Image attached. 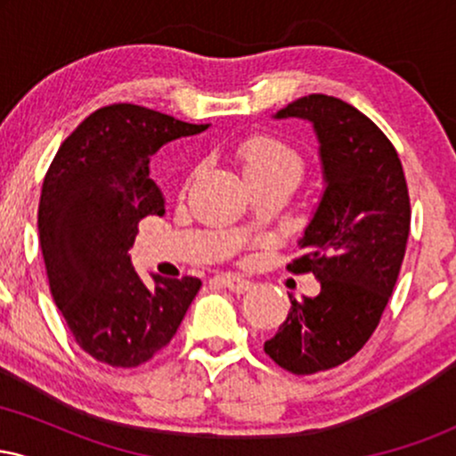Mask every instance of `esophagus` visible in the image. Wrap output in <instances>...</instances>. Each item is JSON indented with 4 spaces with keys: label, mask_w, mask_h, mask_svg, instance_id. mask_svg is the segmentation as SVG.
<instances>
[{
    "label": "esophagus",
    "mask_w": 456,
    "mask_h": 456,
    "mask_svg": "<svg viewBox=\"0 0 456 456\" xmlns=\"http://www.w3.org/2000/svg\"><path fill=\"white\" fill-rule=\"evenodd\" d=\"M218 282L223 287H227L229 291H233V294H246V291L253 289V282L235 274H221L218 276Z\"/></svg>",
    "instance_id": "obj_1"
}]
</instances>
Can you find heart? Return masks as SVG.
Instances as JSON below:
<instances>
[{"label": "heart", "mask_w": 456, "mask_h": 456, "mask_svg": "<svg viewBox=\"0 0 456 456\" xmlns=\"http://www.w3.org/2000/svg\"><path fill=\"white\" fill-rule=\"evenodd\" d=\"M233 154L248 182L272 180V177L297 180L305 169L302 156L289 143L272 134H250L235 145Z\"/></svg>", "instance_id": "b5f03b06"}]
</instances>
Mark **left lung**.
<instances>
[{"mask_svg":"<svg viewBox=\"0 0 456 456\" xmlns=\"http://www.w3.org/2000/svg\"><path fill=\"white\" fill-rule=\"evenodd\" d=\"M274 118L308 119L319 141L326 188L287 270L311 272L322 289L289 296L264 352L289 373L313 375L354 358L378 328L405 257L410 195L395 145L352 104L311 94Z\"/></svg>","mask_w":456,"mask_h":456,"instance_id":"8db88e82","label":"left lung"}]
</instances>
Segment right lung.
Segmentation results:
<instances>
[{"label": "right lung", "instance_id": "1", "mask_svg": "<svg viewBox=\"0 0 456 456\" xmlns=\"http://www.w3.org/2000/svg\"><path fill=\"white\" fill-rule=\"evenodd\" d=\"M208 124H188L118 102L83 119L57 150L38 206L40 248L51 296L78 347L98 362L133 369L169 345L201 281L148 287L130 264L139 221L165 214L150 156Z\"/></svg>", "mask_w": 456, "mask_h": 456}]
</instances>
